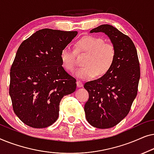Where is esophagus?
Instances as JSON below:
<instances>
[{
	"label": "esophagus",
	"instance_id": "obj_1",
	"mask_svg": "<svg viewBox=\"0 0 154 154\" xmlns=\"http://www.w3.org/2000/svg\"><path fill=\"white\" fill-rule=\"evenodd\" d=\"M76 84H77V87L78 88H81V87H82V86H83V83H82V82L80 81H78Z\"/></svg>",
	"mask_w": 154,
	"mask_h": 154
}]
</instances>
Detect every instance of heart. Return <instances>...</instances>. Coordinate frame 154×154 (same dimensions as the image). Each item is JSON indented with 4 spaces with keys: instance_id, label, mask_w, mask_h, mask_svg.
Masks as SVG:
<instances>
[{
    "instance_id": "obj_1",
    "label": "heart",
    "mask_w": 154,
    "mask_h": 154,
    "mask_svg": "<svg viewBox=\"0 0 154 154\" xmlns=\"http://www.w3.org/2000/svg\"><path fill=\"white\" fill-rule=\"evenodd\" d=\"M77 52L87 54L83 61L84 66L80 68L75 75L79 79L88 80L96 74L100 76L108 71L114 62L116 50L111 43H105L102 38L86 35L77 43ZM62 66L68 72L72 73L78 66L75 50L70 45L63 48L60 53Z\"/></svg>"
}]
</instances>
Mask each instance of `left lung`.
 I'll use <instances>...</instances> for the list:
<instances>
[{
    "label": "left lung",
    "instance_id": "1",
    "mask_svg": "<svg viewBox=\"0 0 154 154\" xmlns=\"http://www.w3.org/2000/svg\"><path fill=\"white\" fill-rule=\"evenodd\" d=\"M98 32L108 35L116 54L112 66L103 76L84 85L89 93L84 110L90 125L106 129L116 125L129 113L137 94L140 68L136 48L128 35L109 24L90 31Z\"/></svg>",
    "mask_w": 154,
    "mask_h": 154
}]
</instances>
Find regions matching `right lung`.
<instances>
[{
	"label": "right lung",
	"mask_w": 154,
	"mask_h": 154,
	"mask_svg": "<svg viewBox=\"0 0 154 154\" xmlns=\"http://www.w3.org/2000/svg\"><path fill=\"white\" fill-rule=\"evenodd\" d=\"M77 34L43 29L19 47L10 69L9 93L14 112L26 125H52L58 119L61 100L75 90L76 80L63 68L60 53Z\"/></svg>",
	"instance_id": "right-lung-1"
}]
</instances>
